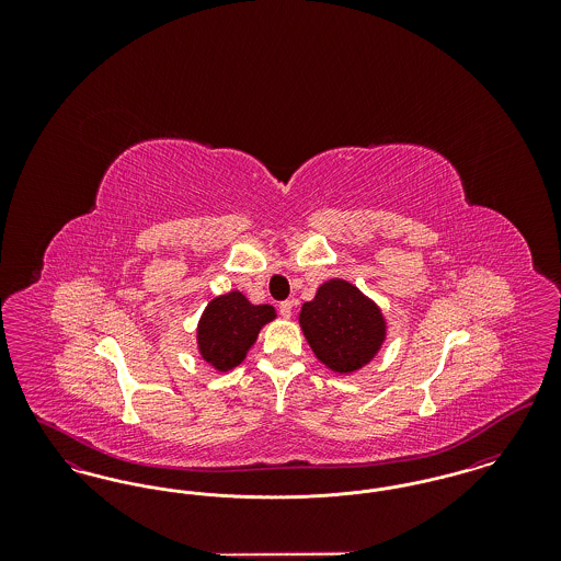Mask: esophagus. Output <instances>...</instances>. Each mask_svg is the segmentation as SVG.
Returning <instances> with one entry per match:
<instances>
[{
  "label": "esophagus",
  "mask_w": 561,
  "mask_h": 561,
  "mask_svg": "<svg viewBox=\"0 0 561 561\" xmlns=\"http://www.w3.org/2000/svg\"><path fill=\"white\" fill-rule=\"evenodd\" d=\"M279 313H282V318H290L293 316V300H284V302H279Z\"/></svg>",
  "instance_id": "1"
}]
</instances>
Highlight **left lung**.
<instances>
[{"label":"left lung","instance_id":"1","mask_svg":"<svg viewBox=\"0 0 561 561\" xmlns=\"http://www.w3.org/2000/svg\"><path fill=\"white\" fill-rule=\"evenodd\" d=\"M300 328L321 364L347 374L366 366L385 341L380 309L345 279H330L300 309Z\"/></svg>","mask_w":561,"mask_h":561}]
</instances>
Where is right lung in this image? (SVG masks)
Returning a JSON list of instances; mask_svg holds the SVG:
<instances>
[{
	"instance_id": "right-lung-1",
	"label": "right lung",
	"mask_w": 561,
	"mask_h": 561,
	"mask_svg": "<svg viewBox=\"0 0 561 561\" xmlns=\"http://www.w3.org/2000/svg\"><path fill=\"white\" fill-rule=\"evenodd\" d=\"M271 320H275L271 305H252L238 290L216 296L197 325L199 353L218 373H227L240 366L261 328Z\"/></svg>"
}]
</instances>
